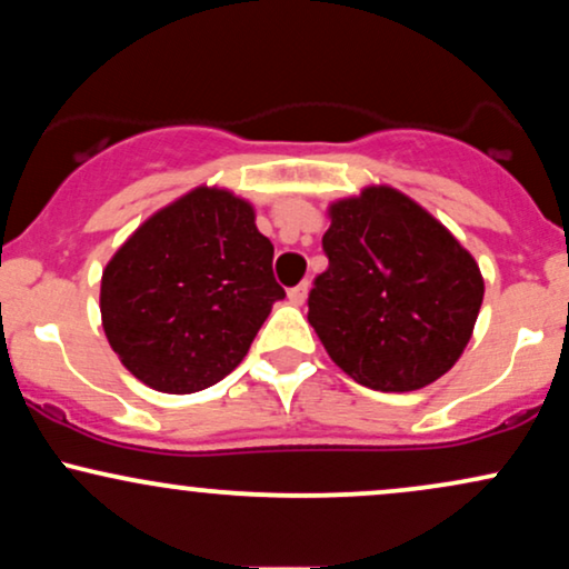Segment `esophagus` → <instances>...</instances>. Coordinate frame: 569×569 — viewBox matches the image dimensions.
Listing matches in <instances>:
<instances>
[{
  "label": "esophagus",
  "instance_id": "esophagus-1",
  "mask_svg": "<svg viewBox=\"0 0 569 569\" xmlns=\"http://www.w3.org/2000/svg\"><path fill=\"white\" fill-rule=\"evenodd\" d=\"M307 291H310V286L307 283H299V286H293V289H289V302L291 305H305V299H307Z\"/></svg>",
  "mask_w": 569,
  "mask_h": 569
}]
</instances>
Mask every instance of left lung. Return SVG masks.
<instances>
[{"label":"left lung","mask_w":569,"mask_h":569,"mask_svg":"<svg viewBox=\"0 0 569 569\" xmlns=\"http://www.w3.org/2000/svg\"><path fill=\"white\" fill-rule=\"evenodd\" d=\"M329 257L307 321L345 375L382 393L436 382L466 350L485 299L471 253L393 187L329 208Z\"/></svg>","instance_id":"obj_1"}]
</instances>
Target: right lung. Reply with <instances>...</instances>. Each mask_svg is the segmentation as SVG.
Masks as SVG:
<instances>
[{
	"mask_svg": "<svg viewBox=\"0 0 569 569\" xmlns=\"http://www.w3.org/2000/svg\"><path fill=\"white\" fill-rule=\"evenodd\" d=\"M283 297L251 202L198 187L117 248L101 278V321L136 380L198 393L243 361Z\"/></svg>",
	"mask_w": 569,
	"mask_h": 569,
	"instance_id": "right-lung-1",
	"label": "right lung"
}]
</instances>
